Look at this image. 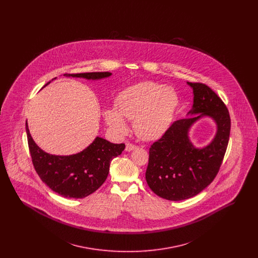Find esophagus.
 <instances>
[{
    "instance_id": "1",
    "label": "esophagus",
    "mask_w": 258,
    "mask_h": 258,
    "mask_svg": "<svg viewBox=\"0 0 258 258\" xmlns=\"http://www.w3.org/2000/svg\"><path fill=\"white\" fill-rule=\"evenodd\" d=\"M135 149H136V146L132 144V143H126L125 144V151L126 152H131V151H134Z\"/></svg>"
}]
</instances>
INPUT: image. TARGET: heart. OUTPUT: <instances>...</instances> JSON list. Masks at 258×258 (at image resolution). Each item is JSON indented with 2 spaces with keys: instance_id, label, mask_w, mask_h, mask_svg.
<instances>
[{
  "instance_id": "b5f03b06",
  "label": "heart",
  "mask_w": 258,
  "mask_h": 258,
  "mask_svg": "<svg viewBox=\"0 0 258 258\" xmlns=\"http://www.w3.org/2000/svg\"><path fill=\"white\" fill-rule=\"evenodd\" d=\"M178 104L179 97L173 88L146 81L123 90L117 98V109H105L103 117L111 130L119 135L128 130L124 119L135 120L136 135L153 140L168 130Z\"/></svg>"
}]
</instances>
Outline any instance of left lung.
Wrapping results in <instances>:
<instances>
[{"label": "left lung", "mask_w": 258, "mask_h": 258, "mask_svg": "<svg viewBox=\"0 0 258 258\" xmlns=\"http://www.w3.org/2000/svg\"><path fill=\"white\" fill-rule=\"evenodd\" d=\"M194 102L186 118L172 123L149 151L146 181L159 197L180 201L195 197L213 182L221 167L230 135L229 113L218 95L205 84L186 82ZM212 118L216 134L206 147L197 148L189 138L191 127Z\"/></svg>", "instance_id": "obj_1"}]
</instances>
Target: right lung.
<instances>
[{
  "instance_id": "1",
  "label": "right lung",
  "mask_w": 258,
  "mask_h": 258,
  "mask_svg": "<svg viewBox=\"0 0 258 258\" xmlns=\"http://www.w3.org/2000/svg\"><path fill=\"white\" fill-rule=\"evenodd\" d=\"M111 74L106 72L63 74V76L100 80L109 77ZM54 79L42 88L47 86ZM26 133L32 161L38 176L53 191L67 198H84L95 192L105 182L111 160L120 156L124 150L123 143L113 144L97 136L88 147L77 154L50 155L37 146L30 134L27 122Z\"/></svg>"
}]
</instances>
